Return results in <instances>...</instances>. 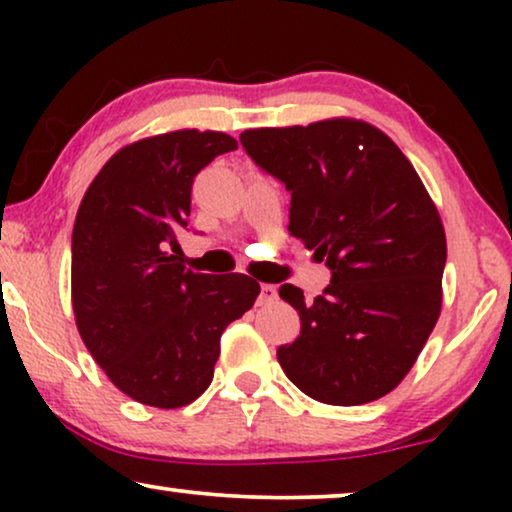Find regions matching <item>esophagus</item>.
<instances>
[{"mask_svg": "<svg viewBox=\"0 0 512 512\" xmlns=\"http://www.w3.org/2000/svg\"><path fill=\"white\" fill-rule=\"evenodd\" d=\"M277 300V286L275 284H261V296H258V303L270 305Z\"/></svg>", "mask_w": 512, "mask_h": 512, "instance_id": "esophagus-1", "label": "esophagus"}]
</instances>
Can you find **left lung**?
<instances>
[{
  "mask_svg": "<svg viewBox=\"0 0 512 512\" xmlns=\"http://www.w3.org/2000/svg\"><path fill=\"white\" fill-rule=\"evenodd\" d=\"M244 151L291 191L289 233L331 268L305 300L300 335L277 349L296 387L328 405H363L396 389L440 317L445 228L403 151L356 118H326L240 135Z\"/></svg>",
  "mask_w": 512,
  "mask_h": 512,
  "instance_id": "8db88e82",
  "label": "left lung"
}]
</instances>
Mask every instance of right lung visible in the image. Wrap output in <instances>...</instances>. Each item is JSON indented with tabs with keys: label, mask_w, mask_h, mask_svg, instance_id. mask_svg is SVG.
<instances>
[{
	"label": "right lung",
	"mask_w": 512,
	"mask_h": 512,
	"mask_svg": "<svg viewBox=\"0 0 512 512\" xmlns=\"http://www.w3.org/2000/svg\"><path fill=\"white\" fill-rule=\"evenodd\" d=\"M235 149L216 130L139 139L104 163L76 212V328L111 384L151 408H184L209 387L221 333L261 293L247 275L191 272L172 254L193 177Z\"/></svg>",
	"instance_id": "1"
}]
</instances>
